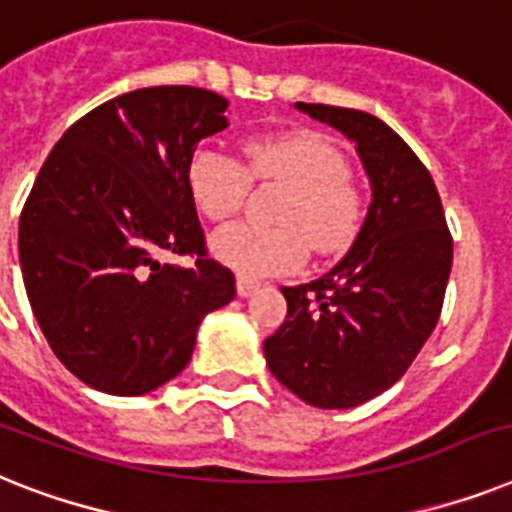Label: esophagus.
I'll return each instance as SVG.
<instances>
[{
	"instance_id": "obj_1",
	"label": "esophagus",
	"mask_w": 512,
	"mask_h": 512,
	"mask_svg": "<svg viewBox=\"0 0 512 512\" xmlns=\"http://www.w3.org/2000/svg\"><path fill=\"white\" fill-rule=\"evenodd\" d=\"M257 281L255 278H247V276H236V294L239 297H252L257 292Z\"/></svg>"
}]
</instances>
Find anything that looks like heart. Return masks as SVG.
Here are the masks:
<instances>
[{
	"label": "heart",
	"mask_w": 512,
	"mask_h": 512,
	"mask_svg": "<svg viewBox=\"0 0 512 512\" xmlns=\"http://www.w3.org/2000/svg\"><path fill=\"white\" fill-rule=\"evenodd\" d=\"M247 160L205 147L194 152L186 170L189 194L210 220L234 218L249 184H286L276 207L278 226L234 223L213 236L220 263L244 276H270L305 260L307 244L318 255H339L363 226L365 197L342 149L315 131L257 136L244 147Z\"/></svg>",
	"instance_id": "obj_1"
}]
</instances>
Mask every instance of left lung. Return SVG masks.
<instances>
[{"label": "left lung", "instance_id": "left-lung-1", "mask_svg": "<svg viewBox=\"0 0 512 512\" xmlns=\"http://www.w3.org/2000/svg\"><path fill=\"white\" fill-rule=\"evenodd\" d=\"M355 141L373 199L350 252L310 284L281 286L286 321L265 363L302 402L363 405L397 384L442 315L452 236L434 178L392 128L363 110L297 102Z\"/></svg>", "mask_w": 512, "mask_h": 512}]
</instances>
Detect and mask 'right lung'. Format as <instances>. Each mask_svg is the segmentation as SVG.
<instances>
[{
	"label": "right lung",
	"instance_id": "right-lung-1",
	"mask_svg": "<svg viewBox=\"0 0 512 512\" xmlns=\"http://www.w3.org/2000/svg\"><path fill=\"white\" fill-rule=\"evenodd\" d=\"M226 107L194 86L110 99L62 134L23 205L33 315L60 363L99 392L136 397L176 378L202 318L236 297L234 273L207 255L186 181L199 141L228 126Z\"/></svg>",
	"mask_w": 512,
	"mask_h": 512
}]
</instances>
